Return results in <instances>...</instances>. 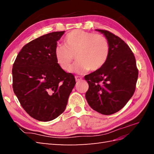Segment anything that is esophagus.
<instances>
[{
    "label": "esophagus",
    "instance_id": "34e87169",
    "mask_svg": "<svg viewBox=\"0 0 154 154\" xmlns=\"http://www.w3.org/2000/svg\"><path fill=\"white\" fill-rule=\"evenodd\" d=\"M81 79H82V78L79 76H75V80L76 81H80Z\"/></svg>",
    "mask_w": 154,
    "mask_h": 154
}]
</instances>
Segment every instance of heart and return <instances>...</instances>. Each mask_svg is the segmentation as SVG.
<instances>
[{
    "label": "heart",
    "mask_w": 154,
    "mask_h": 154,
    "mask_svg": "<svg viewBox=\"0 0 154 154\" xmlns=\"http://www.w3.org/2000/svg\"><path fill=\"white\" fill-rule=\"evenodd\" d=\"M109 43L104 35L75 30L65 36L64 46L55 48L54 56L57 65L66 72L71 71L75 56L77 61L74 71L83 73L102 67L109 57Z\"/></svg>",
    "instance_id": "b5f03b06"
}]
</instances>
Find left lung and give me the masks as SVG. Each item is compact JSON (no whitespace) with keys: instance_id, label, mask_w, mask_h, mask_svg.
Instances as JSON below:
<instances>
[{"instance_id":"8db88e82","label":"left lung","mask_w":154,"mask_h":154,"mask_svg":"<svg viewBox=\"0 0 154 154\" xmlns=\"http://www.w3.org/2000/svg\"><path fill=\"white\" fill-rule=\"evenodd\" d=\"M97 30L105 35L110 51L102 67L85 76L89 84L85 97L93 110L110 115L122 109L131 99L138 69L134 55L122 39L108 30Z\"/></svg>"}]
</instances>
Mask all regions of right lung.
<instances>
[{
	"mask_svg": "<svg viewBox=\"0 0 154 154\" xmlns=\"http://www.w3.org/2000/svg\"><path fill=\"white\" fill-rule=\"evenodd\" d=\"M65 31L45 34L26 44L12 67V88L31 117L48 122L63 112L75 85L74 75L57 65L54 51Z\"/></svg>",
	"mask_w": 154,
	"mask_h": 154,
	"instance_id": "obj_1",
	"label": "right lung"
}]
</instances>
